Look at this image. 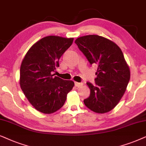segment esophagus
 <instances>
[{
  "instance_id": "34e87169",
  "label": "esophagus",
  "mask_w": 146,
  "mask_h": 146,
  "mask_svg": "<svg viewBox=\"0 0 146 146\" xmlns=\"http://www.w3.org/2000/svg\"><path fill=\"white\" fill-rule=\"evenodd\" d=\"M75 85L77 87H80L83 85L82 83H78V82H75Z\"/></svg>"
}]
</instances>
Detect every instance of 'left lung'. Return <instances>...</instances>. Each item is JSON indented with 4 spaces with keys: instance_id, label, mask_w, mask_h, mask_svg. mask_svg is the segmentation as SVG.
<instances>
[{
    "instance_id": "8db88e82",
    "label": "left lung",
    "mask_w": 146,
    "mask_h": 146,
    "mask_svg": "<svg viewBox=\"0 0 146 146\" xmlns=\"http://www.w3.org/2000/svg\"><path fill=\"white\" fill-rule=\"evenodd\" d=\"M91 65H98L96 84L87 82L90 96L83 101L98 113L110 111L118 104L130 79V70L121 48L104 36L89 35L75 41Z\"/></svg>"
}]
</instances>
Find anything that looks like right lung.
Wrapping results in <instances>:
<instances>
[{"label": "right lung", "instance_id": "1", "mask_svg": "<svg viewBox=\"0 0 146 146\" xmlns=\"http://www.w3.org/2000/svg\"><path fill=\"white\" fill-rule=\"evenodd\" d=\"M73 38L47 36L35 42L23 59L20 86L29 103L38 111L53 113L61 108L74 82L54 76L62 55Z\"/></svg>", "mask_w": 146, "mask_h": 146}]
</instances>
